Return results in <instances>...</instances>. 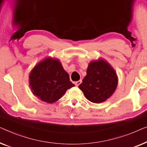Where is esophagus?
<instances>
[{
    "mask_svg": "<svg viewBox=\"0 0 147 147\" xmlns=\"http://www.w3.org/2000/svg\"><path fill=\"white\" fill-rule=\"evenodd\" d=\"M81 82H82V80H78V81L75 82V84H76V86H78V85H79V84H80V83H81Z\"/></svg>",
    "mask_w": 147,
    "mask_h": 147,
    "instance_id": "1",
    "label": "esophagus"
}]
</instances>
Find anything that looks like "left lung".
<instances>
[{
	"label": "left lung",
	"instance_id": "1",
	"mask_svg": "<svg viewBox=\"0 0 147 147\" xmlns=\"http://www.w3.org/2000/svg\"><path fill=\"white\" fill-rule=\"evenodd\" d=\"M117 84L115 70L105 60L99 59L88 64L86 75L78 88L90 102L100 103L112 96Z\"/></svg>",
	"mask_w": 147,
	"mask_h": 147
}]
</instances>
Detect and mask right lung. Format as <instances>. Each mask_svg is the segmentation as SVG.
<instances>
[{
	"instance_id": "1",
	"label": "right lung",
	"mask_w": 147,
	"mask_h": 147,
	"mask_svg": "<svg viewBox=\"0 0 147 147\" xmlns=\"http://www.w3.org/2000/svg\"><path fill=\"white\" fill-rule=\"evenodd\" d=\"M29 85L34 96L43 102L59 100L74 86L59 59L47 57L35 65L29 74Z\"/></svg>"
}]
</instances>
